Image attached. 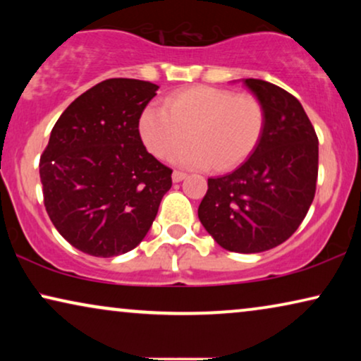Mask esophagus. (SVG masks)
Instances as JSON below:
<instances>
[{"instance_id": "1", "label": "esophagus", "mask_w": 361, "mask_h": 361, "mask_svg": "<svg viewBox=\"0 0 361 361\" xmlns=\"http://www.w3.org/2000/svg\"><path fill=\"white\" fill-rule=\"evenodd\" d=\"M185 177H187V174H184V172L174 171V174H172V180H174V182H180V180H184Z\"/></svg>"}]
</instances>
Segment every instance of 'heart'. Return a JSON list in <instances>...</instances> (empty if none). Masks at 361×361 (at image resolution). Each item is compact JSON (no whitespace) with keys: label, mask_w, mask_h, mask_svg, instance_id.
Masks as SVG:
<instances>
[{"label":"heart","mask_w":361,"mask_h":361,"mask_svg":"<svg viewBox=\"0 0 361 361\" xmlns=\"http://www.w3.org/2000/svg\"><path fill=\"white\" fill-rule=\"evenodd\" d=\"M145 146L159 159H171L187 142L177 162L190 169L230 171L248 159L266 128L263 102L251 93L195 85L172 93L164 106H147L140 116Z\"/></svg>","instance_id":"heart-1"}]
</instances>
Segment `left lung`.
<instances>
[{
  "label": "left lung",
  "instance_id": "obj_1",
  "mask_svg": "<svg viewBox=\"0 0 361 361\" xmlns=\"http://www.w3.org/2000/svg\"><path fill=\"white\" fill-rule=\"evenodd\" d=\"M243 83L263 102L264 135L238 169L209 179L199 219L221 248L259 253L284 243L307 215L317 185L319 140L294 95L259 78Z\"/></svg>",
  "mask_w": 361,
  "mask_h": 361
}]
</instances>
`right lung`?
<instances>
[{"mask_svg":"<svg viewBox=\"0 0 361 361\" xmlns=\"http://www.w3.org/2000/svg\"><path fill=\"white\" fill-rule=\"evenodd\" d=\"M157 85L108 78L75 98L39 162L44 205L59 233L83 253L111 258L149 231L172 169L146 151L140 116Z\"/></svg>","mask_w":361,"mask_h":361,"instance_id":"add662e5","label":"right lung"}]
</instances>
